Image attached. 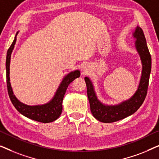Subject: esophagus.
<instances>
[{
	"instance_id": "esophagus-1",
	"label": "esophagus",
	"mask_w": 159,
	"mask_h": 159,
	"mask_svg": "<svg viewBox=\"0 0 159 159\" xmlns=\"http://www.w3.org/2000/svg\"><path fill=\"white\" fill-rule=\"evenodd\" d=\"M87 71V69H86V67H84V71Z\"/></svg>"
}]
</instances>
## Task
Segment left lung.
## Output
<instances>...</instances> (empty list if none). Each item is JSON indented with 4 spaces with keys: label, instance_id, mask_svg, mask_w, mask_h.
I'll list each match as a JSON object with an SVG mask.
<instances>
[{
    "label": "left lung",
    "instance_id": "1",
    "mask_svg": "<svg viewBox=\"0 0 159 159\" xmlns=\"http://www.w3.org/2000/svg\"><path fill=\"white\" fill-rule=\"evenodd\" d=\"M133 36L137 40L135 46L140 56L143 70L138 88L132 98L116 106L104 105L98 100L90 80L88 77H84L91 113L95 119L101 122H115L133 114L140 107L146 97L151 71V56L143 30L137 27Z\"/></svg>",
    "mask_w": 159,
    "mask_h": 159
}]
</instances>
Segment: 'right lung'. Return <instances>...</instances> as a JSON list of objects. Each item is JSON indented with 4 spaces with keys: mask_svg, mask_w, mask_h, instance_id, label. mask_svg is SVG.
<instances>
[{
    "mask_svg": "<svg viewBox=\"0 0 159 159\" xmlns=\"http://www.w3.org/2000/svg\"><path fill=\"white\" fill-rule=\"evenodd\" d=\"M16 41V37H15L12 44L11 45L7 51L6 61V84H7L8 93L9 95L11 101L16 108L19 113L24 116L32 120L39 121L43 123H49L57 119L62 112V101L66 93V89L71 82H73L76 78L80 76V71L76 70L71 71L62 80L58 88L55 95L49 103L43 104L40 106H27L19 101L14 95L12 88L11 87L10 77H9V66L11 55L14 48V45Z\"/></svg>",
    "mask_w": 159,
    "mask_h": 159,
    "instance_id": "add662e5",
    "label": "right lung"
}]
</instances>
